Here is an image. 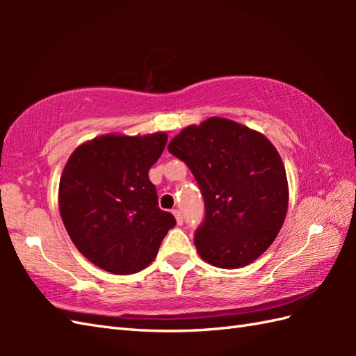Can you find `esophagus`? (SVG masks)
Masks as SVG:
<instances>
[{
  "label": "esophagus",
  "instance_id": "1",
  "mask_svg": "<svg viewBox=\"0 0 356 356\" xmlns=\"http://www.w3.org/2000/svg\"><path fill=\"white\" fill-rule=\"evenodd\" d=\"M171 213L174 214V217H176V222H177V225H184V217H182V214H180V211H179V209H172Z\"/></svg>",
  "mask_w": 356,
  "mask_h": 356
}]
</instances>
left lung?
Masks as SVG:
<instances>
[{
  "instance_id": "obj_1",
  "label": "left lung",
  "mask_w": 356,
  "mask_h": 356,
  "mask_svg": "<svg viewBox=\"0 0 356 356\" xmlns=\"http://www.w3.org/2000/svg\"><path fill=\"white\" fill-rule=\"evenodd\" d=\"M168 151L191 170L205 203L194 232L202 259L232 269L266 251L282 229L289 195L274 145L237 122L211 118L182 130Z\"/></svg>"
}]
</instances>
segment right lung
Segmentation results:
<instances>
[{"label": "right lung", "mask_w": 356, "mask_h": 356, "mask_svg": "<svg viewBox=\"0 0 356 356\" xmlns=\"http://www.w3.org/2000/svg\"><path fill=\"white\" fill-rule=\"evenodd\" d=\"M165 133L101 136L74 149L59 182V211L78 251L111 274H134L156 259L176 226L159 208L148 171Z\"/></svg>", "instance_id": "add662e5"}]
</instances>
